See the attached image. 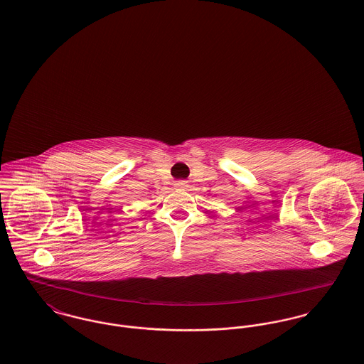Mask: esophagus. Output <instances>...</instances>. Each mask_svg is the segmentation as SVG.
Listing matches in <instances>:
<instances>
[{"mask_svg":"<svg viewBox=\"0 0 364 364\" xmlns=\"http://www.w3.org/2000/svg\"><path fill=\"white\" fill-rule=\"evenodd\" d=\"M174 186H176L177 188H187V187H188V183H187L186 180H178V181L174 183Z\"/></svg>","mask_w":364,"mask_h":364,"instance_id":"esophagus-1","label":"esophagus"}]
</instances>
